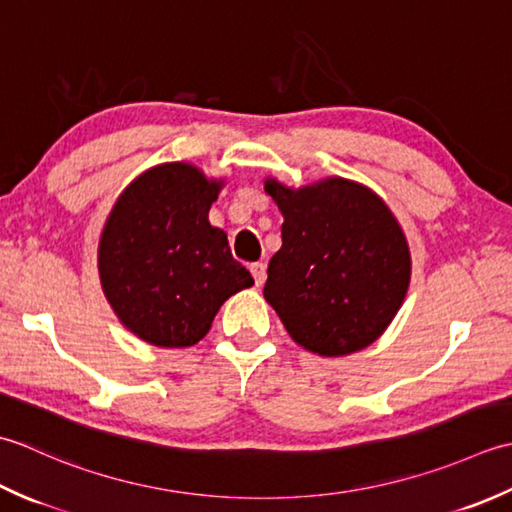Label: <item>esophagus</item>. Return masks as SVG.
<instances>
[{"label": "esophagus", "instance_id": "esophagus-1", "mask_svg": "<svg viewBox=\"0 0 512 512\" xmlns=\"http://www.w3.org/2000/svg\"><path fill=\"white\" fill-rule=\"evenodd\" d=\"M249 271H252V276H254L258 287L265 283V278H267V267H265V263H252V265H249Z\"/></svg>", "mask_w": 512, "mask_h": 512}]
</instances>
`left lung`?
Masks as SVG:
<instances>
[{
	"instance_id": "obj_1",
	"label": "left lung",
	"mask_w": 512,
	"mask_h": 512,
	"mask_svg": "<svg viewBox=\"0 0 512 512\" xmlns=\"http://www.w3.org/2000/svg\"><path fill=\"white\" fill-rule=\"evenodd\" d=\"M265 192L283 214L263 296L291 340L322 358L369 347L398 314L411 283V252L389 205L367 185L329 176Z\"/></svg>"
}]
</instances>
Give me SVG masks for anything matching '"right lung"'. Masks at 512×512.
<instances>
[{"label":"right lung","instance_id":"right-lung-1","mask_svg":"<svg viewBox=\"0 0 512 512\" xmlns=\"http://www.w3.org/2000/svg\"><path fill=\"white\" fill-rule=\"evenodd\" d=\"M223 185L192 163H161L112 205L97 249L101 289L121 325L143 342L192 347L223 302L254 285L229 254L227 234L207 218Z\"/></svg>","mask_w":512,"mask_h":512}]
</instances>
